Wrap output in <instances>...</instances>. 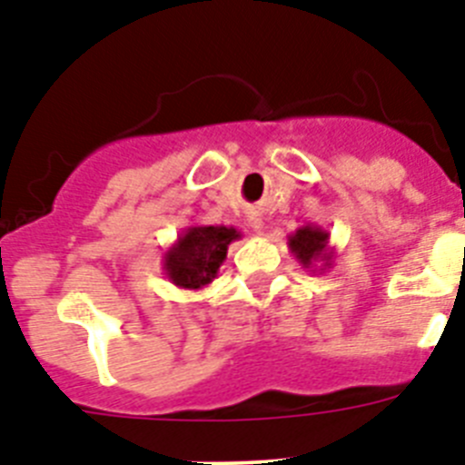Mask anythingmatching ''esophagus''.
I'll return each mask as SVG.
<instances>
[{
  "label": "esophagus",
  "instance_id": "34e87169",
  "mask_svg": "<svg viewBox=\"0 0 465 465\" xmlns=\"http://www.w3.org/2000/svg\"><path fill=\"white\" fill-rule=\"evenodd\" d=\"M251 226H252V229H255V232H262V229H264V220L257 213H252L251 214Z\"/></svg>",
  "mask_w": 465,
  "mask_h": 465
}]
</instances>
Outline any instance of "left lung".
Wrapping results in <instances>:
<instances>
[{"label":"left lung","instance_id":"left-lung-1","mask_svg":"<svg viewBox=\"0 0 465 465\" xmlns=\"http://www.w3.org/2000/svg\"><path fill=\"white\" fill-rule=\"evenodd\" d=\"M288 248L292 257L302 264V269L317 274L333 264L335 251L331 248V233L317 224L300 226L298 232L288 236Z\"/></svg>","mask_w":465,"mask_h":465}]
</instances>
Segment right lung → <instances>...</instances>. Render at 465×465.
Wrapping results in <instances>:
<instances>
[{"label": "right lung", "mask_w": 465, "mask_h": 465, "mask_svg": "<svg viewBox=\"0 0 465 465\" xmlns=\"http://www.w3.org/2000/svg\"><path fill=\"white\" fill-rule=\"evenodd\" d=\"M239 239L241 232L233 226H186L163 255V272L177 288L201 291L217 279L229 245Z\"/></svg>", "instance_id": "1"}]
</instances>
